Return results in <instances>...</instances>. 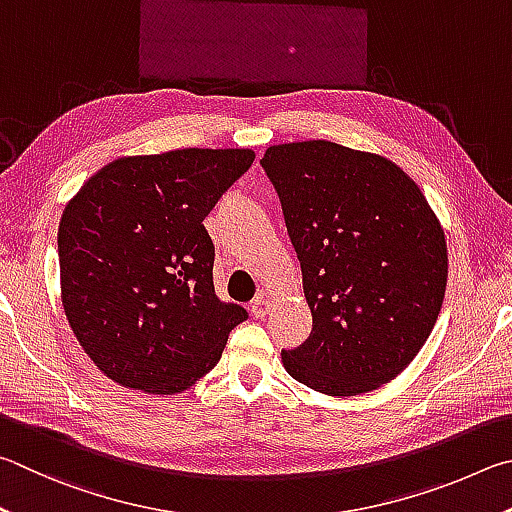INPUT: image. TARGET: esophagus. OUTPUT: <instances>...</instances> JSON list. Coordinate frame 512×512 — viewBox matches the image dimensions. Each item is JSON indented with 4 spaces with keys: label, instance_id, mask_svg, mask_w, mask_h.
<instances>
[{
    "label": "esophagus",
    "instance_id": "34e87169",
    "mask_svg": "<svg viewBox=\"0 0 512 512\" xmlns=\"http://www.w3.org/2000/svg\"><path fill=\"white\" fill-rule=\"evenodd\" d=\"M270 310H272V301L267 299L265 294H258V297L251 301V312H254V317L258 319H263Z\"/></svg>",
    "mask_w": 512,
    "mask_h": 512
}]
</instances>
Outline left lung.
I'll list each match as a JSON object with an SVG mask.
<instances>
[{"label":"left lung","mask_w":512,"mask_h":512,"mask_svg":"<svg viewBox=\"0 0 512 512\" xmlns=\"http://www.w3.org/2000/svg\"><path fill=\"white\" fill-rule=\"evenodd\" d=\"M303 272L312 333L283 366L326 396L391 382L425 346L443 306L447 245L423 191L387 157L333 141L261 159Z\"/></svg>","instance_id":"8db88e82"}]
</instances>
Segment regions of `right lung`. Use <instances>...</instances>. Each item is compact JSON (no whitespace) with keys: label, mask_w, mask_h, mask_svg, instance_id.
Returning a JSON list of instances; mask_svg holds the SVG:
<instances>
[{"label":"right lung","mask_w":512,"mask_h":512,"mask_svg":"<svg viewBox=\"0 0 512 512\" xmlns=\"http://www.w3.org/2000/svg\"><path fill=\"white\" fill-rule=\"evenodd\" d=\"M254 157L249 148L121 157L65 206L62 306L110 380L173 396L218 364L247 310L215 294V247L202 222Z\"/></svg>","instance_id":"add662e5"}]
</instances>
